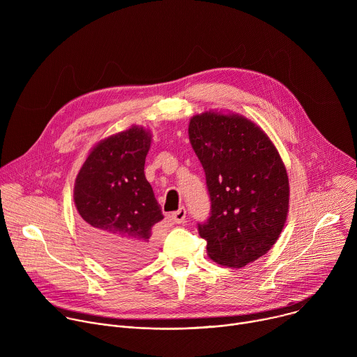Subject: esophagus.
Segmentation results:
<instances>
[{
	"mask_svg": "<svg viewBox=\"0 0 357 357\" xmlns=\"http://www.w3.org/2000/svg\"><path fill=\"white\" fill-rule=\"evenodd\" d=\"M185 216H186V211H185V208H181V209H178L176 212H174L171 218H172L174 223H178V225H181V223H183V220H185Z\"/></svg>",
	"mask_w": 357,
	"mask_h": 357,
	"instance_id": "1",
	"label": "esophagus"
}]
</instances>
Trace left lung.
Masks as SVG:
<instances>
[{"instance_id": "1", "label": "left lung", "mask_w": 357, "mask_h": 357, "mask_svg": "<svg viewBox=\"0 0 357 357\" xmlns=\"http://www.w3.org/2000/svg\"><path fill=\"white\" fill-rule=\"evenodd\" d=\"M189 141L206 174L212 215L199 225L208 256L240 268L275 244L289 209V182L280 152L254 121L216 110L189 121Z\"/></svg>"}]
</instances>
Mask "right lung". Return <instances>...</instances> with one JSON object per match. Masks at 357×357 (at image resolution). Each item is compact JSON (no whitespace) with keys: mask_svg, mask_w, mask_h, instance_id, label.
I'll use <instances>...</instances> for the list:
<instances>
[{"mask_svg":"<svg viewBox=\"0 0 357 357\" xmlns=\"http://www.w3.org/2000/svg\"><path fill=\"white\" fill-rule=\"evenodd\" d=\"M151 141V131L141 126L98 141L75 181L84 240L116 267L145 261L154 250L152 229L164 219L144 174Z\"/></svg>","mask_w":357,"mask_h":357,"instance_id":"add662e5","label":"right lung"}]
</instances>
